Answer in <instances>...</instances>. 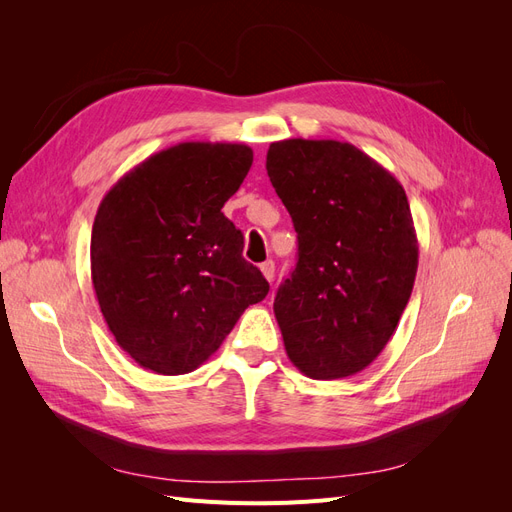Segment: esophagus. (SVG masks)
<instances>
[{"mask_svg":"<svg viewBox=\"0 0 512 512\" xmlns=\"http://www.w3.org/2000/svg\"><path fill=\"white\" fill-rule=\"evenodd\" d=\"M260 271H262V275H265V280H267V282H273V280H275V262H273V260L262 262V265H260Z\"/></svg>","mask_w":512,"mask_h":512,"instance_id":"34e87169","label":"esophagus"}]
</instances>
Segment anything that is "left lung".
I'll use <instances>...</instances> for the list:
<instances>
[{
	"mask_svg": "<svg viewBox=\"0 0 512 512\" xmlns=\"http://www.w3.org/2000/svg\"><path fill=\"white\" fill-rule=\"evenodd\" d=\"M299 260L273 312L288 359L314 380L359 374L389 344L412 294L418 239L401 183L342 141L269 145Z\"/></svg>",
	"mask_w": 512,
	"mask_h": 512,
	"instance_id": "1",
	"label": "left lung"
}]
</instances>
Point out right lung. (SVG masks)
Returning <instances> with one entry per match:
<instances>
[{"label": "right lung", "instance_id": "add662e5", "mask_svg": "<svg viewBox=\"0 0 512 512\" xmlns=\"http://www.w3.org/2000/svg\"><path fill=\"white\" fill-rule=\"evenodd\" d=\"M254 162L241 143H179L106 192L91 230V282L115 342L162 376L203 365L269 284L222 207Z\"/></svg>", "mask_w": 512, "mask_h": 512}]
</instances>
